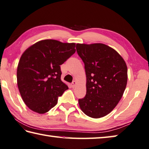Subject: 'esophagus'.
Returning a JSON list of instances; mask_svg holds the SVG:
<instances>
[{
	"label": "esophagus",
	"instance_id": "34e87169",
	"mask_svg": "<svg viewBox=\"0 0 149 149\" xmlns=\"http://www.w3.org/2000/svg\"><path fill=\"white\" fill-rule=\"evenodd\" d=\"M76 84H77V82L75 81H74L72 82V86L73 87V88H74V87L75 86V85H76Z\"/></svg>",
	"mask_w": 149,
	"mask_h": 149
}]
</instances>
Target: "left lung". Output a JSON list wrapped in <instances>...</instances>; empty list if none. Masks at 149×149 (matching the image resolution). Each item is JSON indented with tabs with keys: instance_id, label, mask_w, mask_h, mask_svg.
Returning a JSON list of instances; mask_svg holds the SVG:
<instances>
[{
	"instance_id": "8db88e82",
	"label": "left lung",
	"mask_w": 149,
	"mask_h": 149,
	"mask_svg": "<svg viewBox=\"0 0 149 149\" xmlns=\"http://www.w3.org/2000/svg\"><path fill=\"white\" fill-rule=\"evenodd\" d=\"M77 52L84 64L86 94L79 100L86 116L100 118L118 104L127 83V66L114 49L102 43L77 44Z\"/></svg>"
}]
</instances>
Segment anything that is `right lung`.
<instances>
[{"mask_svg":"<svg viewBox=\"0 0 149 149\" xmlns=\"http://www.w3.org/2000/svg\"><path fill=\"white\" fill-rule=\"evenodd\" d=\"M75 43L45 39L22 54L17 66V85L23 101L32 111L48 112L68 89L61 79L60 65L75 53Z\"/></svg>","mask_w":149,"mask_h":149,"instance_id":"add662e5","label":"right lung"}]
</instances>
